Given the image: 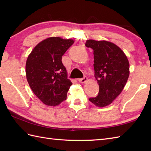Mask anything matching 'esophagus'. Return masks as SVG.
I'll return each instance as SVG.
<instances>
[{
  "label": "esophagus",
  "mask_w": 151,
  "mask_h": 151,
  "mask_svg": "<svg viewBox=\"0 0 151 151\" xmlns=\"http://www.w3.org/2000/svg\"><path fill=\"white\" fill-rule=\"evenodd\" d=\"M87 80H88L87 76H84V78H79L78 79V82H81V83H84V82H86V81H87Z\"/></svg>",
  "instance_id": "obj_1"
}]
</instances>
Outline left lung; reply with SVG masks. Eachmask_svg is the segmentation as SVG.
Here are the masks:
<instances>
[{
	"mask_svg": "<svg viewBox=\"0 0 151 151\" xmlns=\"http://www.w3.org/2000/svg\"><path fill=\"white\" fill-rule=\"evenodd\" d=\"M86 47L93 50L95 77L99 92L89 101L98 107L111 104L126 85L129 76V62L123 51L106 41H86Z\"/></svg>",
	"mask_w": 151,
	"mask_h": 151,
	"instance_id": "8db88e82",
	"label": "left lung"
}]
</instances>
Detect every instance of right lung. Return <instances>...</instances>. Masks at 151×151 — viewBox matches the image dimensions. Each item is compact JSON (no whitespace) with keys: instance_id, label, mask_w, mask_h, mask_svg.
Returning a JSON list of instances; mask_svg holds the SVG:
<instances>
[{"instance_id":"right-lung-1","label":"right lung","mask_w":151,"mask_h":151,"mask_svg":"<svg viewBox=\"0 0 151 151\" xmlns=\"http://www.w3.org/2000/svg\"><path fill=\"white\" fill-rule=\"evenodd\" d=\"M74 43L73 40L51 37L41 41L28 56L27 81L34 93L47 106H55L66 100L72 82L67 78L62 56Z\"/></svg>"}]
</instances>
